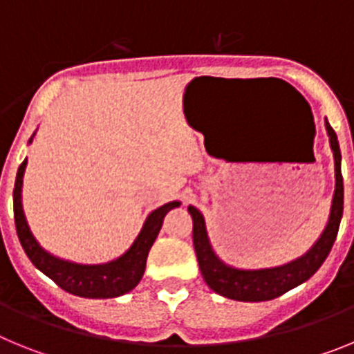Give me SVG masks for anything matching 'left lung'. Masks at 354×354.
Returning a JSON list of instances; mask_svg holds the SVG:
<instances>
[{"mask_svg":"<svg viewBox=\"0 0 354 354\" xmlns=\"http://www.w3.org/2000/svg\"><path fill=\"white\" fill-rule=\"evenodd\" d=\"M326 131L330 136V145L335 158V195L331 204L330 220L323 236L312 246L308 252L298 261L287 266L273 268V270L259 271H241L225 266L209 245L207 232H205L204 218L195 207H189V214L193 218V246H195L196 259H198L200 271L205 283L214 292L221 294L225 298L236 299V301H268L286 294L287 290L298 287L306 282L315 271L326 261L331 246L335 243L339 234L340 218L344 211V183L342 171H340V149L337 142L335 131L326 120Z\"/></svg>","mask_w":354,"mask_h":354,"instance_id":"8db88e82","label":"left lung"}]
</instances>
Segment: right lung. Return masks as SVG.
<instances>
[{
    "label": "right lung",
    "instance_id": "right-lung-1",
    "mask_svg": "<svg viewBox=\"0 0 354 354\" xmlns=\"http://www.w3.org/2000/svg\"><path fill=\"white\" fill-rule=\"evenodd\" d=\"M24 168H26V159L21 162L17 175H15V230H17L21 246L37 270L48 274L58 287L74 294V296H81V298H117V296L129 292L138 286L143 277V271H145L149 250L154 245L156 237L161 230L162 220H165L168 211L179 207V202H170V204H165L162 207L156 209L147 218L138 239L134 241L129 252L124 253L117 261L102 266L72 264V262L60 261V259L49 255L48 252H44L35 237L31 236L26 218H24L23 205H21V186H23Z\"/></svg>",
    "mask_w": 354,
    "mask_h": 354
}]
</instances>
